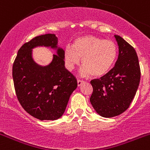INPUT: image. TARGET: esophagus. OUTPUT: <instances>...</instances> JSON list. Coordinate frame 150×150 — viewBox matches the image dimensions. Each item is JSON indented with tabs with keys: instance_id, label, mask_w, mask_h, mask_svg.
Listing matches in <instances>:
<instances>
[{
	"instance_id": "1",
	"label": "esophagus",
	"mask_w": 150,
	"mask_h": 150,
	"mask_svg": "<svg viewBox=\"0 0 150 150\" xmlns=\"http://www.w3.org/2000/svg\"><path fill=\"white\" fill-rule=\"evenodd\" d=\"M84 83V81L83 80H81V79H77V85L78 86H80L82 85V83Z\"/></svg>"
}]
</instances>
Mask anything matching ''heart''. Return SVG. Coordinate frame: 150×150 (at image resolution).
I'll return each mask as SVG.
<instances>
[{
    "instance_id": "obj_1",
    "label": "heart",
    "mask_w": 150,
    "mask_h": 150,
    "mask_svg": "<svg viewBox=\"0 0 150 150\" xmlns=\"http://www.w3.org/2000/svg\"><path fill=\"white\" fill-rule=\"evenodd\" d=\"M118 47L114 41L104 40L92 35L82 36L75 39L72 46L64 49L63 58L66 68L72 71L81 62L83 76L91 74L100 77L109 73L115 64Z\"/></svg>"
}]
</instances>
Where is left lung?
<instances>
[{
  "mask_svg": "<svg viewBox=\"0 0 150 150\" xmlns=\"http://www.w3.org/2000/svg\"><path fill=\"white\" fill-rule=\"evenodd\" d=\"M119 56L114 67L100 79H92L90 102L100 116H116L129 107L138 88L140 69L136 51L119 35H115Z\"/></svg>",
  "mask_w": 150,
  "mask_h": 150,
  "instance_id": "obj_1",
  "label": "left lung"
}]
</instances>
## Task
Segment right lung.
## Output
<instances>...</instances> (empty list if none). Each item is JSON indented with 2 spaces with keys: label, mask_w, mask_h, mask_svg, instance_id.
<instances>
[{
  "label": "right lung",
  "mask_w": 150,
  "mask_h": 150,
  "mask_svg": "<svg viewBox=\"0 0 150 150\" xmlns=\"http://www.w3.org/2000/svg\"><path fill=\"white\" fill-rule=\"evenodd\" d=\"M38 46L57 50L48 66H40L34 62L32 50ZM63 52V49L58 46L55 34H43L22 45L13 63L17 98L26 112L40 120L62 117L70 96L77 87L75 76L65 68Z\"/></svg>",
  "instance_id": "1"
}]
</instances>
